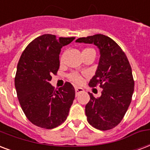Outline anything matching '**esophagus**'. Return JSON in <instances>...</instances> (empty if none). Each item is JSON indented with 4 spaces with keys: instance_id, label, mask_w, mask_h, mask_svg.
<instances>
[{
    "instance_id": "1",
    "label": "esophagus",
    "mask_w": 150,
    "mask_h": 150,
    "mask_svg": "<svg viewBox=\"0 0 150 150\" xmlns=\"http://www.w3.org/2000/svg\"><path fill=\"white\" fill-rule=\"evenodd\" d=\"M75 89V94H76V95H79V93H81L82 92L84 91V90H83V88H81V87H77V86H76Z\"/></svg>"
}]
</instances>
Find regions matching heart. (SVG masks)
Segmentation results:
<instances>
[{
	"label": "heart",
	"mask_w": 150,
	"mask_h": 150,
	"mask_svg": "<svg viewBox=\"0 0 150 150\" xmlns=\"http://www.w3.org/2000/svg\"><path fill=\"white\" fill-rule=\"evenodd\" d=\"M87 50H91V49H87ZM69 79L71 81H72L73 83H76V84H81L83 82V76L79 75V73H71V75H69Z\"/></svg>",
	"instance_id": "1"
}]
</instances>
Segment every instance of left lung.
<instances>
[{
	"label": "left lung",
	"instance_id": "1",
	"mask_svg": "<svg viewBox=\"0 0 150 150\" xmlns=\"http://www.w3.org/2000/svg\"><path fill=\"white\" fill-rule=\"evenodd\" d=\"M75 42L95 45L100 51L98 69L89 86L99 85L102 91L99 98L89 93L90 100L85 109L88 123L100 131L114 128L123 120L134 93V81L127 57L116 42L103 34L79 38Z\"/></svg>",
	"mask_w": 150,
	"mask_h": 150
}]
</instances>
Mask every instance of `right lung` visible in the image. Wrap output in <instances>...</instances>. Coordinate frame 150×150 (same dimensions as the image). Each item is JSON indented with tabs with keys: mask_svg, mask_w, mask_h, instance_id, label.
Listing matches in <instances>:
<instances>
[{
	"mask_svg": "<svg viewBox=\"0 0 150 150\" xmlns=\"http://www.w3.org/2000/svg\"><path fill=\"white\" fill-rule=\"evenodd\" d=\"M75 38L43 34L33 40L20 57L15 77L17 97L27 118L39 127L55 128L68 116L75 88L67 82L56 90L50 81L60 67L61 48Z\"/></svg>",
	"mask_w": 150,
	"mask_h": 150,
	"instance_id": "obj_1",
	"label": "right lung"
}]
</instances>
